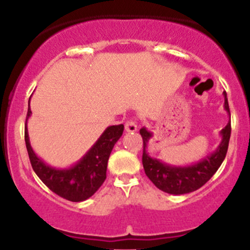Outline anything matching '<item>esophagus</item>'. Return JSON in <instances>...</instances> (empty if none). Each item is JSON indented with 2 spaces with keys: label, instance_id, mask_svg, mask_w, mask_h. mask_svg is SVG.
I'll use <instances>...</instances> for the list:
<instances>
[{
  "label": "esophagus",
  "instance_id": "1",
  "mask_svg": "<svg viewBox=\"0 0 250 250\" xmlns=\"http://www.w3.org/2000/svg\"><path fill=\"white\" fill-rule=\"evenodd\" d=\"M125 131H128V133H134V131L137 130V125L134 120H128V121L125 122Z\"/></svg>",
  "mask_w": 250,
  "mask_h": 250
}]
</instances>
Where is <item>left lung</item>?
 Listing matches in <instances>:
<instances>
[{"instance_id":"left-lung-1","label":"left lung","mask_w":250,"mask_h":250,"mask_svg":"<svg viewBox=\"0 0 250 250\" xmlns=\"http://www.w3.org/2000/svg\"><path fill=\"white\" fill-rule=\"evenodd\" d=\"M223 95H225V109L230 115L226 91L223 93ZM230 131L231 127L230 119H229V122L227 123L226 127L221 130L220 134L222 136V141L214 153L208 155L202 161L195 163V165L188 166V167H175V166L166 165L160 160L149 156L146 149H147V145L153 134L143 127L140 129V134L143 140L142 165L145 168V173L149 177V180L160 190L165 191V193L182 195L197 190L211 179V176L216 173L217 169L222 165L227 150H228Z\"/></svg>"}]
</instances>
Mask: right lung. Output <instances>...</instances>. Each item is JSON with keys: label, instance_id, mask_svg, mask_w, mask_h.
<instances>
[{"label": "right lung", "instance_id": "obj_1", "mask_svg": "<svg viewBox=\"0 0 250 250\" xmlns=\"http://www.w3.org/2000/svg\"><path fill=\"white\" fill-rule=\"evenodd\" d=\"M30 114V105L28 104L24 141L31 167L40 180L51 191L71 202H81L93 196L107 177L105 174L109 156L115 143L122 136L125 125H119L108 127L95 145L89 149L88 153L75 166L68 169H56L45 165L31 148L27 129V122Z\"/></svg>", "mask_w": 250, "mask_h": 250}]
</instances>
